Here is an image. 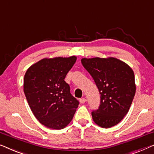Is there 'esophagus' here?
<instances>
[{
	"instance_id": "obj_1",
	"label": "esophagus",
	"mask_w": 154,
	"mask_h": 154,
	"mask_svg": "<svg viewBox=\"0 0 154 154\" xmlns=\"http://www.w3.org/2000/svg\"><path fill=\"white\" fill-rule=\"evenodd\" d=\"M79 101H80V103H81L82 104H84V103H85L86 99L85 98H81V99L79 100Z\"/></svg>"
}]
</instances>
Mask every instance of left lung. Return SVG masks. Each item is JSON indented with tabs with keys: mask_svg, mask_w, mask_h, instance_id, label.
Masks as SVG:
<instances>
[{
	"mask_svg": "<svg viewBox=\"0 0 154 154\" xmlns=\"http://www.w3.org/2000/svg\"><path fill=\"white\" fill-rule=\"evenodd\" d=\"M100 94V105L92 112L93 120L101 128L118 124L128 112L135 96V75L131 67L116 58H83Z\"/></svg>",
	"mask_w": 154,
	"mask_h": 154,
	"instance_id": "1",
	"label": "left lung"
}]
</instances>
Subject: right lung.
Masks as SVG:
<instances>
[{
    "instance_id": "1",
    "label": "right lung",
    "mask_w": 154,
    "mask_h": 154,
    "mask_svg": "<svg viewBox=\"0 0 154 154\" xmlns=\"http://www.w3.org/2000/svg\"><path fill=\"white\" fill-rule=\"evenodd\" d=\"M76 60L75 56L45 58L25 73L23 91L29 107L39 122L49 128H66L79 104L64 80Z\"/></svg>"
}]
</instances>
